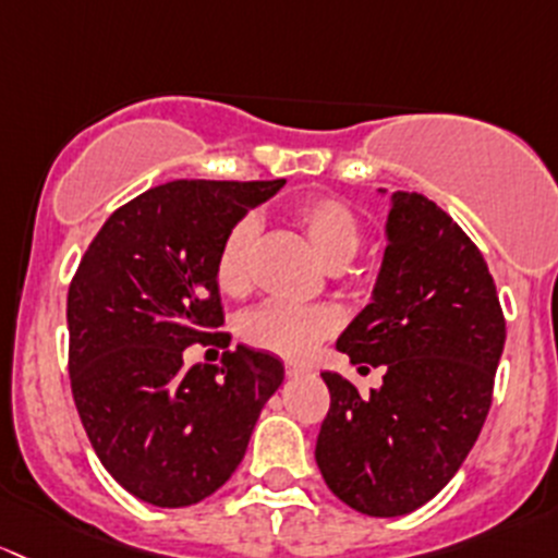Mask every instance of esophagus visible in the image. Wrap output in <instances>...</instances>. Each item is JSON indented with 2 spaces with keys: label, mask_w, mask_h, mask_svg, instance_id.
I'll list each match as a JSON object with an SVG mask.
<instances>
[{
  "label": "esophagus",
  "mask_w": 558,
  "mask_h": 558,
  "mask_svg": "<svg viewBox=\"0 0 558 558\" xmlns=\"http://www.w3.org/2000/svg\"><path fill=\"white\" fill-rule=\"evenodd\" d=\"M284 371H287V376H290V378H292V376H312V373H314L312 367H306V365H292V363L287 365Z\"/></svg>",
  "instance_id": "esophagus-1"
}]
</instances>
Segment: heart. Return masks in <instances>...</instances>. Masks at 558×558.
I'll return each instance as SVG.
<instances>
[{
    "instance_id": "obj_1",
    "label": "heart",
    "mask_w": 558,
    "mask_h": 558,
    "mask_svg": "<svg viewBox=\"0 0 558 558\" xmlns=\"http://www.w3.org/2000/svg\"><path fill=\"white\" fill-rule=\"evenodd\" d=\"M292 222L330 271H341L363 244V222L347 201L312 195L292 206ZM257 239L255 217H241L222 236L215 255V281L226 295L250 290V263ZM338 330V314L327 306L268 301L239 319L241 341L284 360H303Z\"/></svg>"
}]
</instances>
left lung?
<instances>
[{
  "label": "left lung",
  "instance_id": "1",
  "mask_svg": "<svg viewBox=\"0 0 558 558\" xmlns=\"http://www.w3.org/2000/svg\"><path fill=\"white\" fill-rule=\"evenodd\" d=\"M387 239L373 303L336 343L354 365H384V384L363 398L322 373L330 408L314 451L330 492L378 519L422 508L462 468L505 347L489 266L435 201L395 193Z\"/></svg>",
  "mask_w": 558,
  "mask_h": 558
}]
</instances>
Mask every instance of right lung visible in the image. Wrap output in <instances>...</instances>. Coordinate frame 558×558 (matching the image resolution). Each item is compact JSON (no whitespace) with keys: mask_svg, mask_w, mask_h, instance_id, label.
Wrapping results in <instances>:
<instances>
[{"mask_svg":"<svg viewBox=\"0 0 558 558\" xmlns=\"http://www.w3.org/2000/svg\"><path fill=\"white\" fill-rule=\"evenodd\" d=\"M284 180H174L109 215L66 295L69 381L107 473L145 502L185 508L244 459L284 367L228 349L187 367L193 343L228 347L215 255L233 222Z\"/></svg>","mask_w":558,"mask_h":558,"instance_id":"right-lung-1","label":"right lung"}]
</instances>
